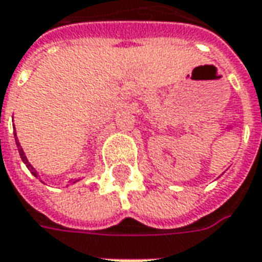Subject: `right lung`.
Masks as SVG:
<instances>
[{
  "label": "right lung",
  "instance_id": "add662e5",
  "mask_svg": "<svg viewBox=\"0 0 262 262\" xmlns=\"http://www.w3.org/2000/svg\"><path fill=\"white\" fill-rule=\"evenodd\" d=\"M14 137H15V133H14ZM15 143H17V147H18V153H20V157H21L23 163H25L26 166H27V169H29V170H30V172H32V173H33L36 178H37V172L35 170V167H33L32 165H30V163H29V160H27V157H26L25 151H23V148H21V146H20V143H18L17 140H15ZM74 182H77V181H73V184H74Z\"/></svg>",
  "mask_w": 262,
  "mask_h": 262
}]
</instances>
